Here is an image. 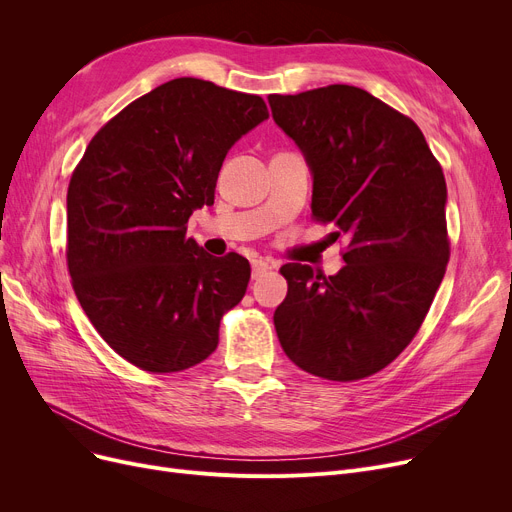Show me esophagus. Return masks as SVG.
Segmentation results:
<instances>
[{
    "mask_svg": "<svg viewBox=\"0 0 512 512\" xmlns=\"http://www.w3.org/2000/svg\"><path fill=\"white\" fill-rule=\"evenodd\" d=\"M272 270V261L270 259H253L251 261V274H253V280L261 278L265 272Z\"/></svg>",
    "mask_w": 512,
    "mask_h": 512,
    "instance_id": "1",
    "label": "esophagus"
}]
</instances>
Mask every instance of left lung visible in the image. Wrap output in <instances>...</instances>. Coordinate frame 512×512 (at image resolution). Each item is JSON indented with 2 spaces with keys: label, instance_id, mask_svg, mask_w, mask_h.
<instances>
[{
  "label": "left lung",
  "instance_id": "8db88e82",
  "mask_svg": "<svg viewBox=\"0 0 512 512\" xmlns=\"http://www.w3.org/2000/svg\"><path fill=\"white\" fill-rule=\"evenodd\" d=\"M267 101L309 166L313 218L348 236L346 265L334 276L282 265L288 294L274 313L280 344L317 378H367L405 351L444 278L442 168L411 118L359 87Z\"/></svg>",
  "mask_w": 512,
  "mask_h": 512
}]
</instances>
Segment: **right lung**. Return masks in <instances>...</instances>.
<instances>
[{"instance_id": "add662e5", "label": "right lung", "mask_w": 512, "mask_h": 512, "mask_svg": "<svg viewBox=\"0 0 512 512\" xmlns=\"http://www.w3.org/2000/svg\"><path fill=\"white\" fill-rule=\"evenodd\" d=\"M270 118L257 95L174 78L89 143L68 186V270L80 307L128 363L172 373L205 361L251 265L213 257L186 222L213 205L232 145Z\"/></svg>"}]
</instances>
